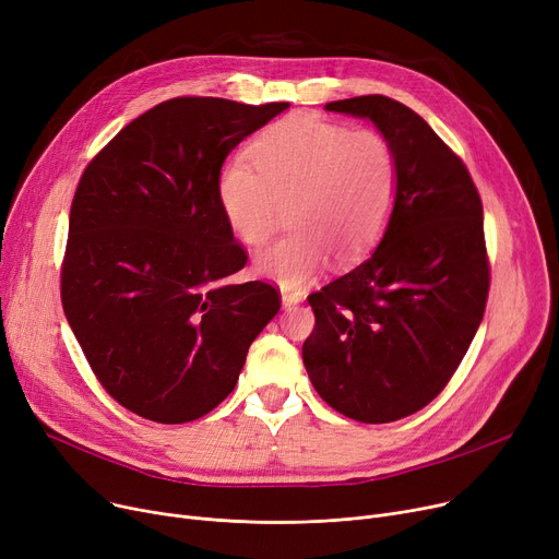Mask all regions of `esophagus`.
I'll return each instance as SVG.
<instances>
[{
	"mask_svg": "<svg viewBox=\"0 0 559 559\" xmlns=\"http://www.w3.org/2000/svg\"><path fill=\"white\" fill-rule=\"evenodd\" d=\"M281 299H283V308H292V306H297L304 297H301V292H297V289L283 287L281 289Z\"/></svg>",
	"mask_w": 559,
	"mask_h": 559,
	"instance_id": "34e87169",
	"label": "esophagus"
}]
</instances>
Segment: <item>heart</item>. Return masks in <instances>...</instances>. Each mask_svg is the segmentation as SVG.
<instances>
[{
  "mask_svg": "<svg viewBox=\"0 0 559 559\" xmlns=\"http://www.w3.org/2000/svg\"><path fill=\"white\" fill-rule=\"evenodd\" d=\"M219 176L222 213L238 238H272L283 205L295 228L258 255V270L283 287L308 281L333 251L362 255L383 233L399 192L394 144L376 129H348L314 115H292L251 144Z\"/></svg>",
  "mask_w": 559,
  "mask_h": 559,
  "instance_id": "1",
  "label": "heart"
}]
</instances>
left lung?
Returning <instances> with one entry per match:
<instances>
[{"label": "left lung", "mask_w": 559, "mask_h": 559, "mask_svg": "<svg viewBox=\"0 0 559 559\" xmlns=\"http://www.w3.org/2000/svg\"><path fill=\"white\" fill-rule=\"evenodd\" d=\"M326 110L367 117L399 158L383 240L308 304L304 365L348 419L390 424L442 392L472 344L489 295L483 201L462 158L405 104L365 95Z\"/></svg>", "instance_id": "obj_1"}]
</instances>
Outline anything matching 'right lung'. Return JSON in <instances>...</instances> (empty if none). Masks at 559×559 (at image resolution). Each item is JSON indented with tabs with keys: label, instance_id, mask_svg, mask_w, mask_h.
Returning <instances> with one entry per match:
<instances>
[{
	"label": "right lung",
	"instance_id": "obj_1",
	"mask_svg": "<svg viewBox=\"0 0 559 559\" xmlns=\"http://www.w3.org/2000/svg\"><path fill=\"white\" fill-rule=\"evenodd\" d=\"M285 108L174 97L135 117L81 174L61 301L99 385L142 419L209 415L281 308L270 283H226L249 255L222 213L219 174Z\"/></svg>",
	"mask_w": 559,
	"mask_h": 559
}]
</instances>
